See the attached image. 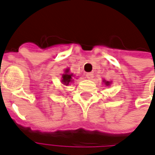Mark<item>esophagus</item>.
Listing matches in <instances>:
<instances>
[{"mask_svg": "<svg viewBox=\"0 0 155 155\" xmlns=\"http://www.w3.org/2000/svg\"><path fill=\"white\" fill-rule=\"evenodd\" d=\"M86 78H89V79H92L94 78V74L93 72H89V73H86Z\"/></svg>", "mask_w": 155, "mask_h": 155, "instance_id": "34e87169", "label": "esophagus"}]
</instances>
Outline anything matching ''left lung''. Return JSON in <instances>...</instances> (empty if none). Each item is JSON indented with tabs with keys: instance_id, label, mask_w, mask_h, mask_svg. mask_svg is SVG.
Instances as JSON below:
<instances>
[{
	"instance_id": "1",
	"label": "left lung",
	"mask_w": 155,
	"mask_h": 155,
	"mask_svg": "<svg viewBox=\"0 0 155 155\" xmlns=\"http://www.w3.org/2000/svg\"><path fill=\"white\" fill-rule=\"evenodd\" d=\"M105 84H107V85H108L109 84V82H106Z\"/></svg>"
}]
</instances>
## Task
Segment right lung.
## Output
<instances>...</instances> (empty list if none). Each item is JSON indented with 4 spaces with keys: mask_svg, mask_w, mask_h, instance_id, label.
Returning <instances> with one entry per match:
<instances>
[{
    "mask_svg": "<svg viewBox=\"0 0 155 155\" xmlns=\"http://www.w3.org/2000/svg\"><path fill=\"white\" fill-rule=\"evenodd\" d=\"M69 70L65 71V74L62 75V82L65 84H69L71 81V74H69Z\"/></svg>",
    "mask_w": 155,
    "mask_h": 155,
    "instance_id": "right-lung-1",
    "label": "right lung"
}]
</instances>
